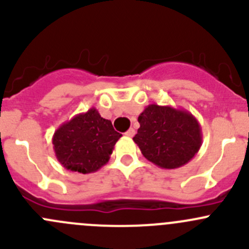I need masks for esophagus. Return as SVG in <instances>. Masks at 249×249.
<instances>
[{"mask_svg":"<svg viewBox=\"0 0 249 249\" xmlns=\"http://www.w3.org/2000/svg\"><path fill=\"white\" fill-rule=\"evenodd\" d=\"M134 134H135V130L133 129V128H129V129H128L127 132H125V135H127V137H129V138L134 137Z\"/></svg>","mask_w":249,"mask_h":249,"instance_id":"34e87169","label":"esophagus"}]
</instances>
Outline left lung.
<instances>
[{
  "label": "left lung",
  "instance_id": "8db88e82",
  "mask_svg": "<svg viewBox=\"0 0 249 249\" xmlns=\"http://www.w3.org/2000/svg\"><path fill=\"white\" fill-rule=\"evenodd\" d=\"M138 122L140 127L133 140L145 159L161 168L184 166L202 145L201 125L186 110L150 104Z\"/></svg>",
  "mask_w": 249,
  "mask_h": 249
}]
</instances>
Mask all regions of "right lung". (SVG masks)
Returning <instances> with one entry per match:
<instances>
[{
    "mask_svg": "<svg viewBox=\"0 0 249 249\" xmlns=\"http://www.w3.org/2000/svg\"><path fill=\"white\" fill-rule=\"evenodd\" d=\"M122 137L110 120L100 116L95 107L73 116L54 132L56 160L72 172L93 173L109 162L115 144Z\"/></svg>",
    "mask_w": 249,
    "mask_h": 249,
    "instance_id": "right-lung-1",
    "label": "right lung"
}]
</instances>
